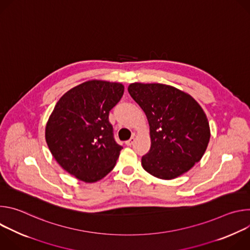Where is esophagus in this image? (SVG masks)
I'll return each instance as SVG.
<instances>
[{
    "label": "esophagus",
    "mask_w": 250,
    "mask_h": 250,
    "mask_svg": "<svg viewBox=\"0 0 250 250\" xmlns=\"http://www.w3.org/2000/svg\"><path fill=\"white\" fill-rule=\"evenodd\" d=\"M133 142H134V137H130L128 140H126V141H125V145L130 146H132V145H133Z\"/></svg>",
    "instance_id": "1"
}]
</instances>
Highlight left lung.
Wrapping results in <instances>:
<instances>
[{
	"label": "left lung",
	"mask_w": 250,
	"mask_h": 250,
	"mask_svg": "<svg viewBox=\"0 0 250 250\" xmlns=\"http://www.w3.org/2000/svg\"><path fill=\"white\" fill-rule=\"evenodd\" d=\"M127 90L150 127L151 146L141 158L144 169L165 180L189 171L203 157L210 136L201 105L190 95L164 84L132 83Z\"/></svg>",
	"instance_id": "8db88e82"
}]
</instances>
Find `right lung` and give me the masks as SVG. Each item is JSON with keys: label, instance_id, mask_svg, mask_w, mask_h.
<instances>
[{"label": "right lung", "instance_id": "right-lung-1", "mask_svg": "<svg viewBox=\"0 0 250 250\" xmlns=\"http://www.w3.org/2000/svg\"><path fill=\"white\" fill-rule=\"evenodd\" d=\"M120 83L92 80L65 93L45 127L48 148L58 164L77 179L93 183L110 173L122 146L114 137L110 111L121 101Z\"/></svg>", "mask_w": 250, "mask_h": 250}]
</instances>
